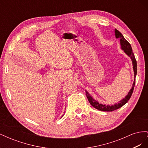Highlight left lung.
I'll list each match as a JSON object with an SVG mask.
<instances>
[{"mask_svg":"<svg viewBox=\"0 0 148 148\" xmlns=\"http://www.w3.org/2000/svg\"><path fill=\"white\" fill-rule=\"evenodd\" d=\"M115 36L116 39H120L121 49H122V51H123L125 54L130 58L131 60L132 61L133 69L134 71V81L130 90L129 91L127 96L125 97H123L122 100L119 101L118 103H115V104H113V105H106V104H101V103H99L98 101L95 100L90 95H89V93L86 90H84L85 92H86V96L88 98L89 103H90V104L96 109L101 110V111H104V112H112L113 110H117L120 108V107H122L123 106H124L125 104H126V103H127V102L130 99V98L131 97L133 93L134 86H135V78L137 74L136 60L135 59V55H134V53L133 52L132 48L130 44L127 40L125 39L122 34L116 29H115Z\"/></svg>","mask_w":148,"mask_h":148,"instance_id":"1","label":"left lung"}]
</instances>
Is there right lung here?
Segmentation results:
<instances>
[{
	"mask_svg": "<svg viewBox=\"0 0 148 148\" xmlns=\"http://www.w3.org/2000/svg\"><path fill=\"white\" fill-rule=\"evenodd\" d=\"M62 117H63V115H62Z\"/></svg>",
	"mask_w": 148,
	"mask_h": 148,
	"instance_id": "obj_1",
	"label": "right lung"
}]
</instances>
